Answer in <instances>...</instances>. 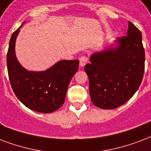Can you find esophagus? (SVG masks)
I'll use <instances>...</instances> for the list:
<instances>
[{
    "label": "esophagus",
    "mask_w": 151,
    "mask_h": 151,
    "mask_svg": "<svg viewBox=\"0 0 151 151\" xmlns=\"http://www.w3.org/2000/svg\"><path fill=\"white\" fill-rule=\"evenodd\" d=\"M88 63V58L86 56H81L80 58V67H84Z\"/></svg>",
    "instance_id": "34e87169"
}]
</instances>
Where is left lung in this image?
I'll list each match as a JSON object with an SVG mask.
<instances>
[{"label": "left lung", "instance_id": "left-lung-1", "mask_svg": "<svg viewBox=\"0 0 151 151\" xmlns=\"http://www.w3.org/2000/svg\"><path fill=\"white\" fill-rule=\"evenodd\" d=\"M85 66L88 77L89 94L94 105L114 109L132 98L142 82L145 52L142 34L128 22L126 36L90 56Z\"/></svg>", "mask_w": 151, "mask_h": 151}]
</instances>
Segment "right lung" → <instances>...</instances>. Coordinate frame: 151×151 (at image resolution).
<instances>
[{"label":"right lung","mask_w":151,"mask_h":151,"mask_svg":"<svg viewBox=\"0 0 151 151\" xmlns=\"http://www.w3.org/2000/svg\"><path fill=\"white\" fill-rule=\"evenodd\" d=\"M22 25L12 35L7 54V67L12 90L28 109L50 113L64 103L68 86L77 73L79 60H61L43 71H30L17 60L16 40Z\"/></svg>","instance_id":"right-lung-1"}]
</instances>
